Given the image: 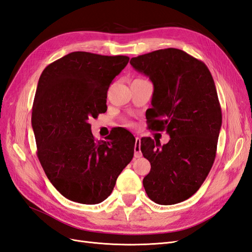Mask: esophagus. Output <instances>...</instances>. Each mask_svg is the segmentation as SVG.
Instances as JSON below:
<instances>
[{
  "label": "esophagus",
  "mask_w": 252,
  "mask_h": 252,
  "mask_svg": "<svg viewBox=\"0 0 252 252\" xmlns=\"http://www.w3.org/2000/svg\"><path fill=\"white\" fill-rule=\"evenodd\" d=\"M142 151H141V139L139 136L135 138V144H134V158H141Z\"/></svg>",
  "instance_id": "esophagus-1"
}]
</instances>
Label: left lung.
Segmentation results:
<instances>
[{"label": "left lung", "instance_id": "1", "mask_svg": "<svg viewBox=\"0 0 252 252\" xmlns=\"http://www.w3.org/2000/svg\"><path fill=\"white\" fill-rule=\"evenodd\" d=\"M130 64L154 84L149 126L170 136L163 146L151 138L141 140L151 165L145 191L157 204H178L199 190L215 162L222 126L215 81L202 61L177 48L132 58Z\"/></svg>", "mask_w": 252, "mask_h": 252}]
</instances>
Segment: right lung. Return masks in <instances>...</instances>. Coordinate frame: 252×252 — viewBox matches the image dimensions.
I'll use <instances>...</instances> for the list:
<instances>
[{"instance_id":"obj_1","label":"right lung","mask_w":252,"mask_h":252,"mask_svg":"<svg viewBox=\"0 0 252 252\" xmlns=\"http://www.w3.org/2000/svg\"><path fill=\"white\" fill-rule=\"evenodd\" d=\"M128 61L74 51L49 64L39 79L32 114L37 158L68 200L103 202L133 158L135 140L128 130L95 141L89 124L107 110L108 88Z\"/></svg>"}]
</instances>
